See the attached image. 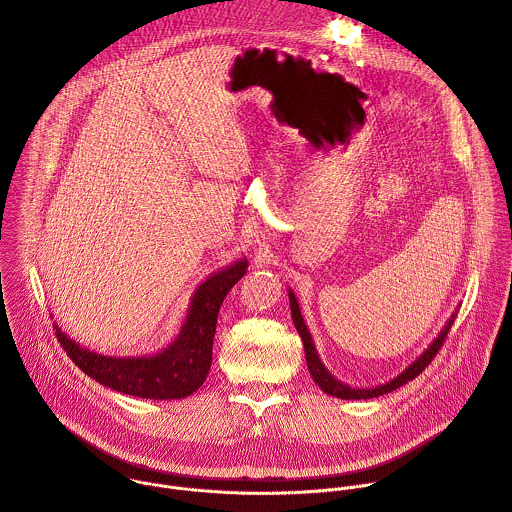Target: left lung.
Segmentation results:
<instances>
[{
  "instance_id": "1",
  "label": "left lung",
  "mask_w": 512,
  "mask_h": 512,
  "mask_svg": "<svg viewBox=\"0 0 512 512\" xmlns=\"http://www.w3.org/2000/svg\"><path fill=\"white\" fill-rule=\"evenodd\" d=\"M289 308H291V318H294L296 330H298V334L302 336L304 350H306L308 371H310L314 383H316L324 393H328V395H332V397H338V399H373V397H381V395H385V393H391V391L399 389L401 385L413 381L419 373L425 371V367H429V362L435 358V354L440 352V348L444 346L446 336H448V332H450V328H452V324H454V320H456V316H458V314H454V316L448 320V324L444 326V330L440 332V336H437V338L431 342V346L411 364L409 369H405L397 379H393V381H389V383H385V385H381V387H375V389H352V387L340 383L338 379H334V377L326 371L324 364L320 362L318 352H316V346H314V342H312V336H310V332H308V328H306V324H304V318H302V312H300V306H298V300H296V296H294V291H289Z\"/></svg>"
}]
</instances>
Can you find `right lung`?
Listing matches in <instances>:
<instances>
[{"label": "right lung", "instance_id": "add662e5", "mask_svg": "<svg viewBox=\"0 0 512 512\" xmlns=\"http://www.w3.org/2000/svg\"><path fill=\"white\" fill-rule=\"evenodd\" d=\"M245 273L247 259L210 275L196 289L182 332L160 354L143 358L103 356L79 346L54 326L56 338L85 375L113 391L160 401L188 397L206 381L212 362L218 310L231 287Z\"/></svg>", "mask_w": 512, "mask_h": 512}]
</instances>
